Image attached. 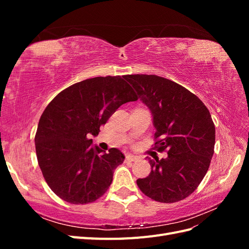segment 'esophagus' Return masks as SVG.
I'll use <instances>...</instances> for the list:
<instances>
[{
  "mask_svg": "<svg viewBox=\"0 0 249 249\" xmlns=\"http://www.w3.org/2000/svg\"><path fill=\"white\" fill-rule=\"evenodd\" d=\"M138 159L137 156L135 155H131V154H127L125 155V160L126 161H130V162H133V161H136Z\"/></svg>",
  "mask_w": 249,
  "mask_h": 249,
  "instance_id": "obj_1",
  "label": "esophagus"
}]
</instances>
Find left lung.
<instances>
[{"instance_id": "left-lung-1", "label": "left lung", "mask_w": 249, "mask_h": 249, "mask_svg": "<svg viewBox=\"0 0 249 249\" xmlns=\"http://www.w3.org/2000/svg\"><path fill=\"white\" fill-rule=\"evenodd\" d=\"M153 114L155 147L167 148L166 159L148 162L152 171L138 178L139 189L159 202H177L196 189L214 154L215 125L198 97L178 83L155 74H127Z\"/></svg>"}]
</instances>
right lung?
I'll return each mask as SVG.
<instances>
[{
  "instance_id": "1",
  "label": "right lung",
  "mask_w": 249,
  "mask_h": 249,
  "mask_svg": "<svg viewBox=\"0 0 249 249\" xmlns=\"http://www.w3.org/2000/svg\"><path fill=\"white\" fill-rule=\"evenodd\" d=\"M124 79L108 76L76 83L58 93L39 119L37 160L52 191L67 202L84 205L100 198L124 160L119 149L103 152L89 139L122 105L137 101Z\"/></svg>"
}]
</instances>
